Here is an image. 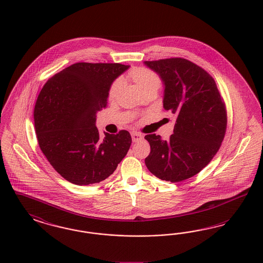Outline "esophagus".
<instances>
[{"label":"esophagus","mask_w":263,"mask_h":263,"mask_svg":"<svg viewBox=\"0 0 263 263\" xmlns=\"http://www.w3.org/2000/svg\"><path fill=\"white\" fill-rule=\"evenodd\" d=\"M131 136H132L133 142H138V141H140V140L143 139V136H142L141 134L137 133V132H132V133H131Z\"/></svg>","instance_id":"obj_1"}]
</instances>
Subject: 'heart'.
Wrapping results in <instances>:
<instances>
[{
    "mask_svg": "<svg viewBox=\"0 0 263 263\" xmlns=\"http://www.w3.org/2000/svg\"><path fill=\"white\" fill-rule=\"evenodd\" d=\"M127 77L131 80L139 89L142 91L143 95L148 92H156L162 85L161 78L153 72L150 69L138 67L134 68L128 72ZM123 86V82L121 79H116L113 81L108 89V99L110 100H115L118 96L120 89Z\"/></svg>",
    "mask_w": 263,
    "mask_h": 263,
    "instance_id": "obj_1",
    "label": "heart"
}]
</instances>
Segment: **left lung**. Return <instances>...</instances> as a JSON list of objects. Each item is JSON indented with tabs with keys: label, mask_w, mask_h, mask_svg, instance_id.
<instances>
[{
	"label": "left lung",
	"mask_w": 263,
	"mask_h": 263,
	"mask_svg": "<svg viewBox=\"0 0 263 263\" xmlns=\"http://www.w3.org/2000/svg\"><path fill=\"white\" fill-rule=\"evenodd\" d=\"M144 64L155 71L164 86L163 108L175 115L168 140L149 134L148 170L162 180L179 182L197 175L211 162L225 137L227 111L211 76L183 58Z\"/></svg>",
	"instance_id": "1"
}]
</instances>
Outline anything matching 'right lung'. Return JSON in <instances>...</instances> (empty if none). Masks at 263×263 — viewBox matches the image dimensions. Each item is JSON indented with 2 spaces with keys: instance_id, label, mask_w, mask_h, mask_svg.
<instances>
[{
  "instance_id": "add662e5",
  "label": "right lung",
  "mask_w": 263,
  "mask_h": 263,
  "mask_svg": "<svg viewBox=\"0 0 263 263\" xmlns=\"http://www.w3.org/2000/svg\"><path fill=\"white\" fill-rule=\"evenodd\" d=\"M130 66L118 63H76L43 86L34 106L39 147L54 170L77 185L104 180L131 146V135L104 133L97 113L106 107L113 81Z\"/></svg>"
}]
</instances>
